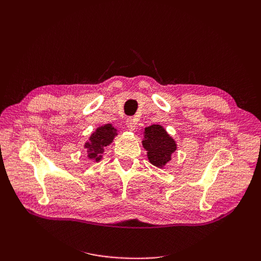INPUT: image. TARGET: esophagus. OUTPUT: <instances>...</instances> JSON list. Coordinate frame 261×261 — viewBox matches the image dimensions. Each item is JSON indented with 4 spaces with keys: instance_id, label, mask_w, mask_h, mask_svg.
I'll return each instance as SVG.
<instances>
[{
    "instance_id": "34e87169",
    "label": "esophagus",
    "mask_w": 261,
    "mask_h": 261,
    "mask_svg": "<svg viewBox=\"0 0 261 261\" xmlns=\"http://www.w3.org/2000/svg\"><path fill=\"white\" fill-rule=\"evenodd\" d=\"M136 124H137V122H136L135 118H128V120L126 121V125H127V128H128V130H130V132L135 130Z\"/></svg>"
}]
</instances>
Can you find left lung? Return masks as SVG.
I'll return each instance as SVG.
<instances>
[{
	"label": "left lung",
	"instance_id": "obj_1",
	"mask_svg": "<svg viewBox=\"0 0 261 261\" xmlns=\"http://www.w3.org/2000/svg\"><path fill=\"white\" fill-rule=\"evenodd\" d=\"M141 143L147 151L149 162L159 169L164 168L172 160V154L177 148L174 138L159 124L145 127Z\"/></svg>",
	"mask_w": 261,
	"mask_h": 261
}]
</instances>
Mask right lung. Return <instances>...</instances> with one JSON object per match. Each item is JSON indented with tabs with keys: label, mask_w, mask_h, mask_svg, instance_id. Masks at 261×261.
<instances>
[{
	"label": "right lung",
	"mask_w": 261,
	"mask_h": 261,
	"mask_svg": "<svg viewBox=\"0 0 261 261\" xmlns=\"http://www.w3.org/2000/svg\"><path fill=\"white\" fill-rule=\"evenodd\" d=\"M117 134V129L113 127L112 124L99 126L91 133L89 139L84 145V148L87 150V158L93 162H99L102 159L106 147L113 143Z\"/></svg>",
	"instance_id": "right-lung-1"
}]
</instances>
